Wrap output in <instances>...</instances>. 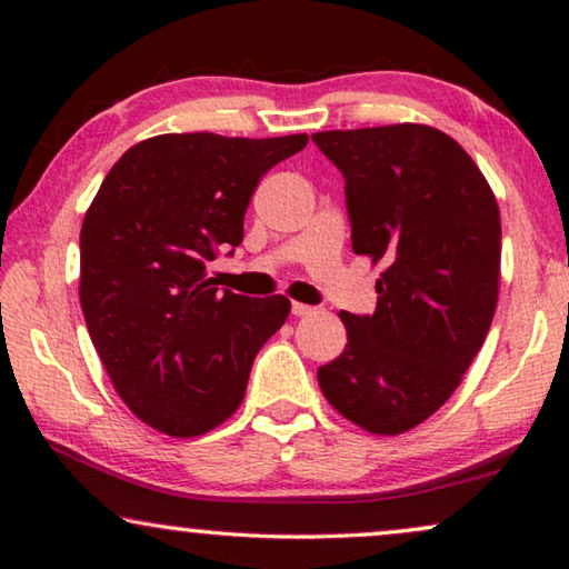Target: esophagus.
I'll use <instances>...</instances> for the list:
<instances>
[{
  "mask_svg": "<svg viewBox=\"0 0 569 569\" xmlns=\"http://www.w3.org/2000/svg\"><path fill=\"white\" fill-rule=\"evenodd\" d=\"M291 311H293V316H311V313H316V306H308V303H301V301H293Z\"/></svg>",
  "mask_w": 569,
  "mask_h": 569,
  "instance_id": "1",
  "label": "esophagus"
}]
</instances>
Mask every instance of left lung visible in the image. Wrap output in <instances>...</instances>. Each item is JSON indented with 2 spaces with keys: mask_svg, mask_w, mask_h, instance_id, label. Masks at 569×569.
<instances>
[{
  "mask_svg": "<svg viewBox=\"0 0 569 569\" xmlns=\"http://www.w3.org/2000/svg\"><path fill=\"white\" fill-rule=\"evenodd\" d=\"M346 178L356 256L383 266L377 311H341L343 353L319 369L326 401L369 435L427 421L461 383L492 326L502 223L465 148L429 124L316 132Z\"/></svg>",
  "mask_w": 569,
  "mask_h": 569,
  "instance_id": "obj_1",
  "label": "left lung"
}]
</instances>
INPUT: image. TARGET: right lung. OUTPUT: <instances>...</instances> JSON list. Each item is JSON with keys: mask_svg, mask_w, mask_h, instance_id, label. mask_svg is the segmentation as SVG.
Here are the masks:
<instances>
[{"mask_svg": "<svg viewBox=\"0 0 569 569\" xmlns=\"http://www.w3.org/2000/svg\"><path fill=\"white\" fill-rule=\"evenodd\" d=\"M308 134H156L114 162L80 230V303L104 371L134 417L190 439L230 419L286 296L218 293L208 263L243 240L258 182Z\"/></svg>", "mask_w": 569, "mask_h": 569, "instance_id": "1", "label": "right lung"}]
</instances>
